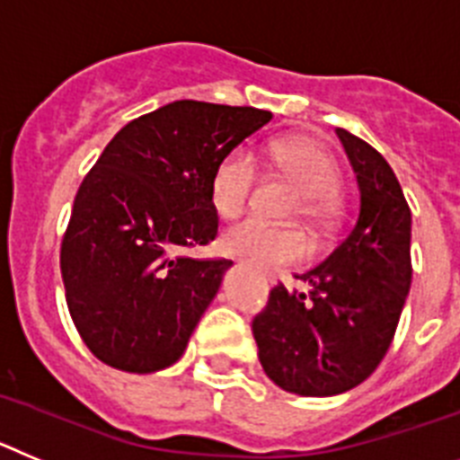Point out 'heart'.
Instances as JSON below:
<instances>
[{
	"instance_id": "heart-1",
	"label": "heart",
	"mask_w": 460,
	"mask_h": 460,
	"mask_svg": "<svg viewBox=\"0 0 460 460\" xmlns=\"http://www.w3.org/2000/svg\"><path fill=\"white\" fill-rule=\"evenodd\" d=\"M269 164L275 173L296 187L303 197L301 217L314 226L333 215V197L341 190V171L324 147L305 138H285L270 146ZM257 182V166L250 153L231 150L219 159L210 178V201L222 217L245 210ZM225 252L259 266H287L307 254L305 235L298 229H278L261 219L247 217L222 235Z\"/></svg>"
}]
</instances>
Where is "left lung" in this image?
Here are the masks:
<instances>
[{"label":"left lung","instance_id":"1","mask_svg":"<svg viewBox=\"0 0 460 460\" xmlns=\"http://www.w3.org/2000/svg\"><path fill=\"white\" fill-rule=\"evenodd\" d=\"M357 173L358 217L333 252L296 275L305 291L278 285L254 317L263 373L298 396H335L385 358L412 282V215L386 159L335 129Z\"/></svg>","mask_w":460,"mask_h":460}]
</instances>
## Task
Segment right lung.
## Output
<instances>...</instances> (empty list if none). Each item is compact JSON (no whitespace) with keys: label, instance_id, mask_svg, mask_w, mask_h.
<instances>
[{"label":"right lung","instance_id":"1","mask_svg":"<svg viewBox=\"0 0 460 460\" xmlns=\"http://www.w3.org/2000/svg\"><path fill=\"white\" fill-rule=\"evenodd\" d=\"M270 118L182 99L131 119L106 146L59 252L71 319L99 361L146 375L182 357L231 261L178 250L215 241V166Z\"/></svg>","mask_w":460,"mask_h":460}]
</instances>
